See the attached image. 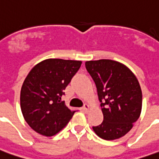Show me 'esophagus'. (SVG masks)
I'll return each mask as SVG.
<instances>
[{"instance_id": "obj_1", "label": "esophagus", "mask_w": 159, "mask_h": 159, "mask_svg": "<svg viewBox=\"0 0 159 159\" xmlns=\"http://www.w3.org/2000/svg\"><path fill=\"white\" fill-rule=\"evenodd\" d=\"M89 109H90L89 105L85 104L84 106H83V107L82 108V111H84V112H88V111H89Z\"/></svg>"}]
</instances>
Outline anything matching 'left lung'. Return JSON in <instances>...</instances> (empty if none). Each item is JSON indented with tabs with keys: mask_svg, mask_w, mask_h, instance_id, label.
Segmentation results:
<instances>
[{
	"mask_svg": "<svg viewBox=\"0 0 159 159\" xmlns=\"http://www.w3.org/2000/svg\"><path fill=\"white\" fill-rule=\"evenodd\" d=\"M104 120L92 129L100 138L114 140L125 135L142 110V91L135 75L125 65L111 59L87 61Z\"/></svg>",
	"mask_w": 159,
	"mask_h": 159,
	"instance_id": "left-lung-1",
	"label": "left lung"
}]
</instances>
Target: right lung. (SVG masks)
<instances>
[{
    "mask_svg": "<svg viewBox=\"0 0 159 159\" xmlns=\"http://www.w3.org/2000/svg\"><path fill=\"white\" fill-rule=\"evenodd\" d=\"M82 61L48 58L29 72L20 91V108L29 125L37 133L53 136L74 115L62 102L63 91L79 70Z\"/></svg>",
    "mask_w": 159,
    "mask_h": 159,
    "instance_id": "add662e5",
    "label": "right lung"
}]
</instances>
